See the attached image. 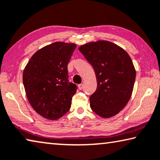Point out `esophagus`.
I'll use <instances>...</instances> for the list:
<instances>
[{
  "instance_id": "1",
  "label": "esophagus",
  "mask_w": 160,
  "mask_h": 160,
  "mask_svg": "<svg viewBox=\"0 0 160 160\" xmlns=\"http://www.w3.org/2000/svg\"><path fill=\"white\" fill-rule=\"evenodd\" d=\"M83 83H80V84H78V89H79V90H82V88H83Z\"/></svg>"
}]
</instances>
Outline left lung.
Masks as SVG:
<instances>
[{
  "mask_svg": "<svg viewBox=\"0 0 160 160\" xmlns=\"http://www.w3.org/2000/svg\"><path fill=\"white\" fill-rule=\"evenodd\" d=\"M78 50L94 69L97 90L91 95L90 107L103 118L124 109L131 98L136 78L132 61L124 49L107 41L89 42Z\"/></svg>",
  "mask_w": 160,
  "mask_h": 160,
  "instance_id": "8db88e82",
  "label": "left lung"
}]
</instances>
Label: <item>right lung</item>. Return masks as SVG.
Listing matches in <instances>:
<instances>
[{
    "mask_svg": "<svg viewBox=\"0 0 160 160\" xmlns=\"http://www.w3.org/2000/svg\"><path fill=\"white\" fill-rule=\"evenodd\" d=\"M77 45L55 42L31 56L24 68L23 82L27 99L41 117L56 120L71 107L77 85L68 79L67 66Z\"/></svg>",
    "mask_w": 160,
    "mask_h": 160,
    "instance_id": "right-lung-1",
    "label": "right lung"
}]
</instances>
